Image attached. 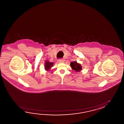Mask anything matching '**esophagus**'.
Segmentation results:
<instances>
[{"label": "esophagus", "mask_w": 124, "mask_h": 124, "mask_svg": "<svg viewBox=\"0 0 124 124\" xmlns=\"http://www.w3.org/2000/svg\"><path fill=\"white\" fill-rule=\"evenodd\" d=\"M58 62L60 63H63L64 62V60L63 59H60L58 60Z\"/></svg>", "instance_id": "1"}]
</instances>
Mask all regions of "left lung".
I'll return each mask as SVG.
<instances>
[{
	"instance_id": "left-lung-1",
	"label": "left lung",
	"mask_w": 124,
	"mask_h": 124,
	"mask_svg": "<svg viewBox=\"0 0 124 124\" xmlns=\"http://www.w3.org/2000/svg\"><path fill=\"white\" fill-rule=\"evenodd\" d=\"M70 66L72 69L75 70V72H79L82 69V66L81 64L78 63L76 61L71 62Z\"/></svg>"
}]
</instances>
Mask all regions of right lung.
Returning a JSON list of instances; mask_svg holds the SVG:
<instances>
[{"mask_svg": "<svg viewBox=\"0 0 124 124\" xmlns=\"http://www.w3.org/2000/svg\"><path fill=\"white\" fill-rule=\"evenodd\" d=\"M54 63L53 62H51L49 61H46V62L45 63V69L46 70L48 71L49 70H50V69L53 66Z\"/></svg>", "mask_w": 124, "mask_h": 124, "instance_id": "obj_1", "label": "right lung"}]
</instances>
